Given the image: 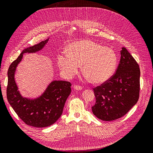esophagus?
Here are the masks:
<instances>
[{
    "label": "esophagus",
    "instance_id": "obj_1",
    "mask_svg": "<svg viewBox=\"0 0 153 153\" xmlns=\"http://www.w3.org/2000/svg\"><path fill=\"white\" fill-rule=\"evenodd\" d=\"M73 89L77 90V91H80L82 89V87L80 85H75L73 86Z\"/></svg>",
    "mask_w": 153,
    "mask_h": 153
}]
</instances>
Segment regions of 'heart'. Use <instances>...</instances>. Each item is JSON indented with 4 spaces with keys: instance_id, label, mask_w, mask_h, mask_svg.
<instances>
[{
    "instance_id": "b5f03b06",
    "label": "heart",
    "mask_w": 153,
    "mask_h": 153,
    "mask_svg": "<svg viewBox=\"0 0 153 153\" xmlns=\"http://www.w3.org/2000/svg\"><path fill=\"white\" fill-rule=\"evenodd\" d=\"M57 62L62 73L68 77L76 75L82 65V72L94 84H101L113 76L117 66V56L110 47L91 40L71 43L68 53H61Z\"/></svg>"
}]
</instances>
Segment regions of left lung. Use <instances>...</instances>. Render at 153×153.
I'll use <instances>...</instances> for the list:
<instances>
[{
    "label": "left lung",
    "instance_id": "8db88e82",
    "mask_svg": "<svg viewBox=\"0 0 153 153\" xmlns=\"http://www.w3.org/2000/svg\"><path fill=\"white\" fill-rule=\"evenodd\" d=\"M116 72L109 80L94 88L96 103L92 113L98 119L110 121L123 117L139 98V66L123 47Z\"/></svg>",
    "mask_w": 153,
    "mask_h": 153
}]
</instances>
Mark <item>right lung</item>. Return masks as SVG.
Masks as SVG:
<instances>
[{
	"mask_svg": "<svg viewBox=\"0 0 153 153\" xmlns=\"http://www.w3.org/2000/svg\"><path fill=\"white\" fill-rule=\"evenodd\" d=\"M48 39L22 51L14 61L7 71V99L13 110L26 124L36 128L50 126L56 122L62 114L66 101L70 94L71 84L67 81H53L38 98H23L18 91L15 80L16 66L24 53H34L42 49Z\"/></svg>",
	"mask_w": 153,
	"mask_h": 153,
	"instance_id": "1",
	"label": "right lung"
}]
</instances>
